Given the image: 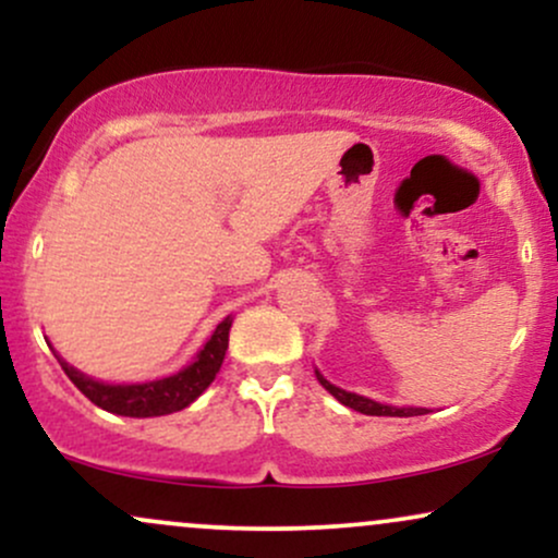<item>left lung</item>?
Segmentation results:
<instances>
[{"label": "left lung", "instance_id": "left-lung-1", "mask_svg": "<svg viewBox=\"0 0 558 558\" xmlns=\"http://www.w3.org/2000/svg\"><path fill=\"white\" fill-rule=\"evenodd\" d=\"M317 380L319 386H323L328 393L336 396L338 401L343 403V407L354 409V412H362V414H369V417H417V414H427V409H417V407H388V403H380V401H373L367 399V396H360V393H351V390H343L338 386H332L330 380H325L323 375L317 373Z\"/></svg>", "mask_w": 558, "mask_h": 558}]
</instances>
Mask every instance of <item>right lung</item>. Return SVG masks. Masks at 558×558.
<instances>
[{
  "label": "right lung",
  "instance_id": "obj_1",
  "mask_svg": "<svg viewBox=\"0 0 558 558\" xmlns=\"http://www.w3.org/2000/svg\"><path fill=\"white\" fill-rule=\"evenodd\" d=\"M230 325H233L230 317H226L217 325L213 338L204 343V349L198 351L196 360L191 362L189 367L151 383L112 386V383L94 380V377L78 373V369L70 367L60 354L54 356L57 362L62 364V369H65V375L73 380V386L78 388L88 401L105 409V412L120 414V417H162V414L181 412V409L194 403L198 396L209 388V383L215 380L217 373H220L222 360H226Z\"/></svg>",
  "mask_w": 558,
  "mask_h": 558
}]
</instances>
